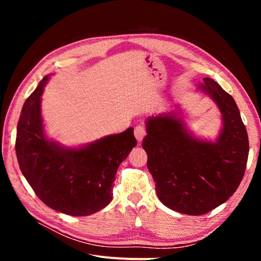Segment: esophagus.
I'll return each mask as SVG.
<instances>
[{
    "mask_svg": "<svg viewBox=\"0 0 261 261\" xmlns=\"http://www.w3.org/2000/svg\"><path fill=\"white\" fill-rule=\"evenodd\" d=\"M134 134H135V137L136 139L138 140V143H140L141 140H143V138L145 137L146 135V128L144 125H136L135 129H134Z\"/></svg>",
    "mask_w": 261,
    "mask_h": 261,
    "instance_id": "1",
    "label": "esophagus"
}]
</instances>
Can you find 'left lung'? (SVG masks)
<instances>
[{
	"instance_id": "8db88e82",
	"label": "left lung",
	"mask_w": 261,
	"mask_h": 261,
	"mask_svg": "<svg viewBox=\"0 0 261 261\" xmlns=\"http://www.w3.org/2000/svg\"><path fill=\"white\" fill-rule=\"evenodd\" d=\"M200 88L222 114L223 129L216 143L192 137L174 112L148 117L143 140L158 198L189 216L204 215L230 198L243 179L249 152L233 97L211 78H203Z\"/></svg>"
}]
</instances>
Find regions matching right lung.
Returning <instances> with one entry per match:
<instances>
[{"instance_id":"right-lung-1","label":"right lung","mask_w":261,"mask_h":261,"mask_svg":"<svg viewBox=\"0 0 261 261\" xmlns=\"http://www.w3.org/2000/svg\"><path fill=\"white\" fill-rule=\"evenodd\" d=\"M48 76L23 103L15 148L20 171L46 206L65 215L89 216L112 200L120 164L137 145L133 127L80 149H67L45 138L40 112Z\"/></svg>"}]
</instances>
